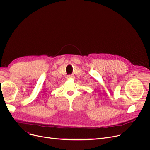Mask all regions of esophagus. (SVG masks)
<instances>
[{"mask_svg": "<svg viewBox=\"0 0 150 150\" xmlns=\"http://www.w3.org/2000/svg\"><path fill=\"white\" fill-rule=\"evenodd\" d=\"M68 79H71V78H74V75H69L67 76Z\"/></svg>", "mask_w": 150, "mask_h": 150, "instance_id": "1", "label": "esophagus"}]
</instances>
